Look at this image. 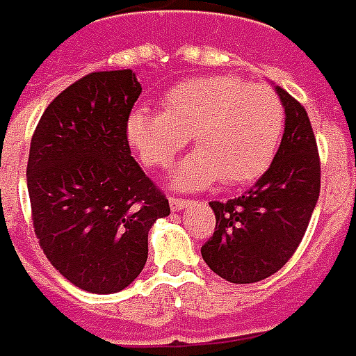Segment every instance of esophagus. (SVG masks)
<instances>
[{
  "label": "esophagus",
  "mask_w": 356,
  "mask_h": 356,
  "mask_svg": "<svg viewBox=\"0 0 356 356\" xmlns=\"http://www.w3.org/2000/svg\"><path fill=\"white\" fill-rule=\"evenodd\" d=\"M170 209H172L174 213H180V211H184L186 207L190 205V201H186V199H180V197H170Z\"/></svg>",
  "instance_id": "obj_1"
}]
</instances>
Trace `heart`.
Instances as JSON below:
<instances>
[{
  "mask_svg": "<svg viewBox=\"0 0 356 356\" xmlns=\"http://www.w3.org/2000/svg\"><path fill=\"white\" fill-rule=\"evenodd\" d=\"M284 105L270 88L236 76L188 78L163 97V111L136 107L126 140L143 165L165 168L193 140L195 153L174 168L178 190L214 182L243 186L266 172L284 132Z\"/></svg>",
  "mask_w": 356,
  "mask_h": 356,
  "instance_id": "obj_1",
  "label": "heart"
}]
</instances>
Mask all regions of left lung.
Listing matches in <instances>:
<instances>
[{
  "instance_id": "8db88e82",
  "label": "left lung",
  "mask_w": 356,
  "mask_h": 356,
  "mask_svg": "<svg viewBox=\"0 0 356 356\" xmlns=\"http://www.w3.org/2000/svg\"><path fill=\"white\" fill-rule=\"evenodd\" d=\"M286 128L270 168L241 197L211 201L216 228L203 261L232 284H253L278 272L303 239L320 195V159L301 103L276 86Z\"/></svg>"
}]
</instances>
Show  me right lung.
I'll list each match as a JSON object with an SVG mask.
<instances>
[{
  "label": "right lung",
  "mask_w": 356,
  "mask_h": 356,
  "mask_svg": "<svg viewBox=\"0 0 356 356\" xmlns=\"http://www.w3.org/2000/svg\"><path fill=\"white\" fill-rule=\"evenodd\" d=\"M142 93L130 69L92 72L44 111L30 143L32 220L49 263L90 293H117L147 261L168 199L134 161L126 118Z\"/></svg>",
  "instance_id": "add662e5"
}]
</instances>
